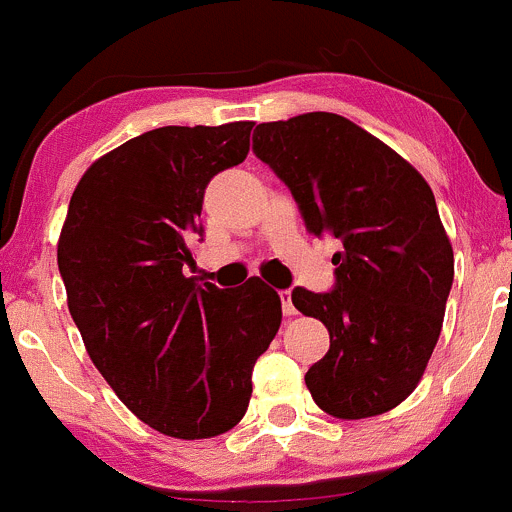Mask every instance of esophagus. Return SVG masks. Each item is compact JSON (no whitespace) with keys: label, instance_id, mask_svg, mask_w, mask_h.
<instances>
[{"label":"esophagus","instance_id":"1","mask_svg":"<svg viewBox=\"0 0 512 512\" xmlns=\"http://www.w3.org/2000/svg\"><path fill=\"white\" fill-rule=\"evenodd\" d=\"M278 296H281V308H283V316H293V313H296V308H293V301H291V291H278Z\"/></svg>","mask_w":512,"mask_h":512}]
</instances>
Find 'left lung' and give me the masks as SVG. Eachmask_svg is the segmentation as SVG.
I'll list each match as a JSON object with an SVG mask.
<instances>
[{
    "label": "left lung",
    "instance_id": "obj_1",
    "mask_svg": "<svg viewBox=\"0 0 512 512\" xmlns=\"http://www.w3.org/2000/svg\"><path fill=\"white\" fill-rule=\"evenodd\" d=\"M254 154L288 186L308 234L341 241L331 291L291 293L331 333L306 373L313 401L348 421L391 411L426 371L453 286L433 191L383 141L328 111L258 124Z\"/></svg>",
    "mask_w": 512,
    "mask_h": 512
}]
</instances>
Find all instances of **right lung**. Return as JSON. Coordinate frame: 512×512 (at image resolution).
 <instances>
[{
    "label": "right lung",
    "instance_id": "right-lung-1",
    "mask_svg": "<svg viewBox=\"0 0 512 512\" xmlns=\"http://www.w3.org/2000/svg\"><path fill=\"white\" fill-rule=\"evenodd\" d=\"M251 129L134 136L86 169L59 239L89 358L136 418L171 438H214L244 418L256 358L281 326V298L261 278L221 291L186 276L206 186L246 159Z\"/></svg>",
    "mask_w": 512,
    "mask_h": 512
}]
</instances>
